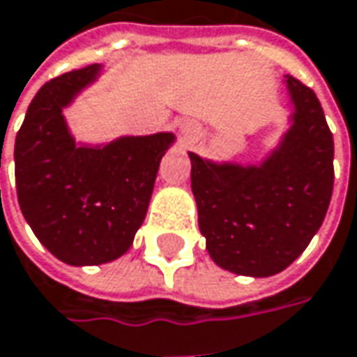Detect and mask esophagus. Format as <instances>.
Returning a JSON list of instances; mask_svg holds the SVG:
<instances>
[{"mask_svg": "<svg viewBox=\"0 0 357 357\" xmlns=\"http://www.w3.org/2000/svg\"><path fill=\"white\" fill-rule=\"evenodd\" d=\"M178 130H181V134H183V138L185 140H190L192 136H195V126H192V122H183L181 126H178Z\"/></svg>", "mask_w": 357, "mask_h": 357, "instance_id": "esophagus-1", "label": "esophagus"}]
</instances>
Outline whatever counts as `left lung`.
Segmentation results:
<instances>
[{
  "label": "left lung",
  "mask_w": 357,
  "mask_h": 357,
  "mask_svg": "<svg viewBox=\"0 0 357 357\" xmlns=\"http://www.w3.org/2000/svg\"><path fill=\"white\" fill-rule=\"evenodd\" d=\"M289 128L261 160L190 158V188L211 259L235 275L287 269L326 219L333 190V136L312 88L283 78Z\"/></svg>",
  "instance_id": "left-lung-1"
}]
</instances>
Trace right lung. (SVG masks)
Segmentation results:
<instances>
[{
	"instance_id": "obj_1",
	"label": "right lung",
	"mask_w": 357,
	"mask_h": 357,
	"mask_svg": "<svg viewBox=\"0 0 357 357\" xmlns=\"http://www.w3.org/2000/svg\"><path fill=\"white\" fill-rule=\"evenodd\" d=\"M94 63L47 82L31 100L15 136L20 208L45 249L68 265H102L122 257L144 223L172 132L82 142L63 110L94 86Z\"/></svg>"
}]
</instances>
